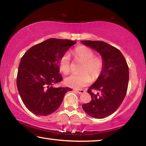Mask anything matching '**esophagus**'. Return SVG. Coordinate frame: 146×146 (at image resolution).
<instances>
[{
  "label": "esophagus",
  "instance_id": "esophagus-1",
  "mask_svg": "<svg viewBox=\"0 0 146 146\" xmlns=\"http://www.w3.org/2000/svg\"><path fill=\"white\" fill-rule=\"evenodd\" d=\"M75 91H76V93H78L79 94H82L84 93H85V90H75Z\"/></svg>",
  "mask_w": 146,
  "mask_h": 146
}]
</instances>
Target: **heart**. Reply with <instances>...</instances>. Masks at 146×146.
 I'll return each instance as SVG.
<instances>
[{
	"label": "heart",
	"instance_id": "b5f03b06",
	"mask_svg": "<svg viewBox=\"0 0 146 146\" xmlns=\"http://www.w3.org/2000/svg\"><path fill=\"white\" fill-rule=\"evenodd\" d=\"M75 60L82 62L77 74H71L64 79L66 86L73 88H81L88 85L91 78L95 80L101 75L104 68V62L100 56H95V52L90 48L80 46L73 51ZM71 62L68 53L63 54L58 62L59 70L64 74L70 72Z\"/></svg>",
	"mask_w": 146,
	"mask_h": 146
}]
</instances>
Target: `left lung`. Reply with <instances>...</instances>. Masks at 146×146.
Segmentation results:
<instances>
[{"instance_id":"1","label":"left lung","mask_w":146,"mask_h":146,"mask_svg":"<svg viewBox=\"0 0 146 146\" xmlns=\"http://www.w3.org/2000/svg\"><path fill=\"white\" fill-rule=\"evenodd\" d=\"M82 44L95 49L102 56L104 68L88 92L90 102L82 105L84 111L95 118H104L120 107L126 95L129 67L119 49L100 40H82ZM95 90L97 94L92 92Z\"/></svg>"}]
</instances>
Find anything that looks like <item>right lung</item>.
Segmentation results:
<instances>
[{
    "mask_svg": "<svg viewBox=\"0 0 146 146\" xmlns=\"http://www.w3.org/2000/svg\"><path fill=\"white\" fill-rule=\"evenodd\" d=\"M76 42L49 38L31 47L21 59L17 86L24 104L29 111L47 116L57 110L65 94L72 89L55 88L63 80L59 74L60 56Z\"/></svg>",
    "mask_w": 146,
    "mask_h": 146,
    "instance_id": "obj_1",
    "label": "right lung"
}]
</instances>
